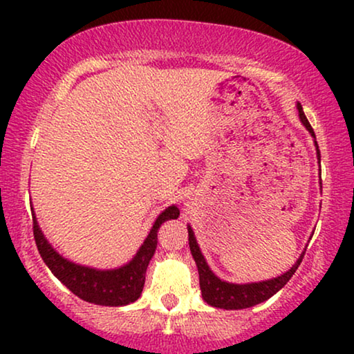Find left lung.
I'll return each mask as SVG.
<instances>
[{
    "mask_svg": "<svg viewBox=\"0 0 354 354\" xmlns=\"http://www.w3.org/2000/svg\"><path fill=\"white\" fill-rule=\"evenodd\" d=\"M298 114H299V119H301L304 127H306L309 130V133L316 138L311 124H309L306 115H304L303 108L299 103H298ZM314 143H316L317 159H319V164H321V151H319L317 142H314ZM188 243H190V251H192L193 258H195V263L198 266L203 299H205L207 304H211V306L224 308V309H245V308H251V306H254V304H259V303L266 301V299H269L272 295L277 293L290 279L293 277V274L297 272L298 266L301 264V261L304 258V253H303L301 256H299V259L297 261V264H295L293 268L288 270V272H285L283 275H280V277H277V279L266 280V282H258V283L236 285V283L222 282L221 279H217L216 275L211 272L209 268H207L205 258H203L200 248H198L195 235H193V230L190 229V227H188Z\"/></svg>",
    "mask_w": 354,
    "mask_h": 354,
    "instance_id": "8db88e82",
    "label": "left lung"
}]
</instances>
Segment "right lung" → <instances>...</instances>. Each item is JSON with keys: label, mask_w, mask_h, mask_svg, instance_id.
Listing matches in <instances>:
<instances>
[{"label": "right lung", "mask_w": 354, "mask_h": 354, "mask_svg": "<svg viewBox=\"0 0 354 354\" xmlns=\"http://www.w3.org/2000/svg\"><path fill=\"white\" fill-rule=\"evenodd\" d=\"M178 214L180 211L176 206H169L166 211L161 212L137 256L124 268L113 270L84 268L62 258L43 236L41 230L38 229L35 216H33V239H35L41 259L72 293L84 301L101 304V306H124V304L133 303L142 295L147 268L158 245L159 225L164 221L177 219Z\"/></svg>", "instance_id": "add662e5"}]
</instances>
